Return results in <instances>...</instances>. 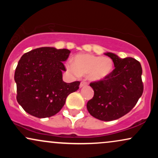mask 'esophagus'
<instances>
[{"label": "esophagus", "instance_id": "34e87169", "mask_svg": "<svg viewBox=\"0 0 158 158\" xmlns=\"http://www.w3.org/2000/svg\"><path fill=\"white\" fill-rule=\"evenodd\" d=\"M87 85V82L86 81H81V83H80V85H79V88H83V87L84 86H86Z\"/></svg>", "mask_w": 158, "mask_h": 158}]
</instances>
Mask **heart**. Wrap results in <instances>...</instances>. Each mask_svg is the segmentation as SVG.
Masks as SVG:
<instances>
[{
  "instance_id": "1",
  "label": "heart",
  "mask_w": 158,
  "mask_h": 158,
  "mask_svg": "<svg viewBox=\"0 0 158 158\" xmlns=\"http://www.w3.org/2000/svg\"><path fill=\"white\" fill-rule=\"evenodd\" d=\"M67 68L76 77L88 75L90 80L99 81L106 79L111 73L113 61L108 57L80 54L74 59V64L70 63Z\"/></svg>"
}]
</instances>
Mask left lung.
<instances>
[{
  "label": "left lung",
  "mask_w": 158,
  "mask_h": 158,
  "mask_svg": "<svg viewBox=\"0 0 158 158\" xmlns=\"http://www.w3.org/2000/svg\"><path fill=\"white\" fill-rule=\"evenodd\" d=\"M105 54L112 59L115 68L104 80L90 83L94 95L87 103V109L99 120L111 121L128 114L142 96V68L133 58Z\"/></svg>",
  "instance_id": "1"
}]
</instances>
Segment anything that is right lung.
<instances>
[{"label": "right lung", "instance_id": "right-lung-1", "mask_svg": "<svg viewBox=\"0 0 158 158\" xmlns=\"http://www.w3.org/2000/svg\"><path fill=\"white\" fill-rule=\"evenodd\" d=\"M68 49L44 47L21 56L15 72L17 101L23 110L38 118L55 115L64 106L70 94L79 89L80 81L66 83L63 62L68 59Z\"/></svg>", "mask_w": 158, "mask_h": 158}]
</instances>
